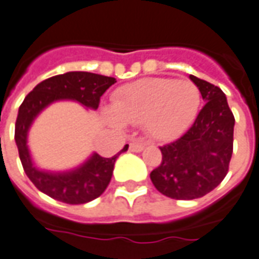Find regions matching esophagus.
Wrapping results in <instances>:
<instances>
[{
	"instance_id": "esophagus-1",
	"label": "esophagus",
	"mask_w": 259,
	"mask_h": 259,
	"mask_svg": "<svg viewBox=\"0 0 259 259\" xmlns=\"http://www.w3.org/2000/svg\"><path fill=\"white\" fill-rule=\"evenodd\" d=\"M143 148H144V143H140V142L130 143V150H131L132 152H140Z\"/></svg>"
}]
</instances>
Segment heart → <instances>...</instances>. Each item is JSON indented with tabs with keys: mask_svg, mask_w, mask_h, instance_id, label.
I'll return each mask as SVG.
<instances>
[{
	"mask_svg": "<svg viewBox=\"0 0 259 259\" xmlns=\"http://www.w3.org/2000/svg\"><path fill=\"white\" fill-rule=\"evenodd\" d=\"M200 104L198 87L188 80L154 77L121 87L112 96L113 111L105 116L115 127L144 123L158 140L177 138L191 124Z\"/></svg>",
	"mask_w": 259,
	"mask_h": 259,
	"instance_id": "b5f03b06",
	"label": "heart"
}]
</instances>
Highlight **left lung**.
Returning a JSON list of instances; mask_svg holds the SVG:
<instances>
[{
  "label": "left lung",
  "mask_w": 259,
  "mask_h": 259,
  "mask_svg": "<svg viewBox=\"0 0 259 259\" xmlns=\"http://www.w3.org/2000/svg\"><path fill=\"white\" fill-rule=\"evenodd\" d=\"M190 78L206 103L179 139L159 147L162 162L150 175L159 192L178 200L202 198L225 179L234 142L235 119L222 90Z\"/></svg>",
  "instance_id": "left-lung-1"
}]
</instances>
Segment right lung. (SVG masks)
I'll list each match as a JSON object with an SVG mask.
<instances>
[{
    "mask_svg": "<svg viewBox=\"0 0 259 259\" xmlns=\"http://www.w3.org/2000/svg\"><path fill=\"white\" fill-rule=\"evenodd\" d=\"M115 82L116 78L91 72L57 74L37 84L20 105L14 139L22 167L33 185L53 199L68 204H82L99 198L111 182L117 156L128 150V144L112 158H103L99 154H94L88 162L73 171L45 172L33 165L29 155L26 136L30 124L47 105L61 99L76 100L85 107L96 109L100 104V97Z\"/></svg>",
    "mask_w": 259,
    "mask_h": 259,
    "instance_id": "1",
    "label": "right lung"
}]
</instances>
